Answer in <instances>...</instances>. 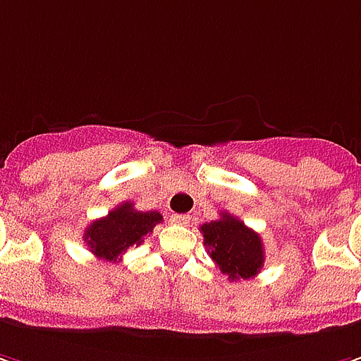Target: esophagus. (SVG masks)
Segmentation results:
<instances>
[{"label":"esophagus","instance_id":"1","mask_svg":"<svg viewBox=\"0 0 361 361\" xmlns=\"http://www.w3.org/2000/svg\"><path fill=\"white\" fill-rule=\"evenodd\" d=\"M190 216H188V214H173V216H171V221H173V224H180V226H185V224H190Z\"/></svg>","mask_w":361,"mask_h":361}]
</instances>
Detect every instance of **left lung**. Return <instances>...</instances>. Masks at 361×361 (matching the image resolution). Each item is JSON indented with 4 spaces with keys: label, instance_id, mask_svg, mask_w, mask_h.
Wrapping results in <instances>:
<instances>
[{
    "label": "left lung",
    "instance_id": "obj_1",
    "mask_svg": "<svg viewBox=\"0 0 361 361\" xmlns=\"http://www.w3.org/2000/svg\"><path fill=\"white\" fill-rule=\"evenodd\" d=\"M200 230L209 257L231 281L250 280L264 267L262 238L238 218L224 212L221 218L204 224Z\"/></svg>",
    "mask_w": 361,
    "mask_h": 361
}]
</instances>
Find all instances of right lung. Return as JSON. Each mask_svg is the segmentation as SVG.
<instances>
[{
  "instance_id": "obj_1",
  "label": "right lung",
  "mask_w": 361,
  "mask_h": 361,
  "mask_svg": "<svg viewBox=\"0 0 361 361\" xmlns=\"http://www.w3.org/2000/svg\"><path fill=\"white\" fill-rule=\"evenodd\" d=\"M164 218L159 212H137L131 202L114 207L106 218L92 221L83 240L92 254L104 262H119L121 254H126L131 245H140L147 233H152L156 224H161Z\"/></svg>"
}]
</instances>
